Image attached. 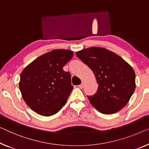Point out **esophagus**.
Returning <instances> with one entry per match:
<instances>
[{
  "label": "esophagus",
  "instance_id": "esophagus-1",
  "mask_svg": "<svg viewBox=\"0 0 149 149\" xmlns=\"http://www.w3.org/2000/svg\"><path fill=\"white\" fill-rule=\"evenodd\" d=\"M78 86H79V88H80V89L83 88H84V82H82V83L80 84V85H79Z\"/></svg>",
  "mask_w": 149,
  "mask_h": 149
}]
</instances>
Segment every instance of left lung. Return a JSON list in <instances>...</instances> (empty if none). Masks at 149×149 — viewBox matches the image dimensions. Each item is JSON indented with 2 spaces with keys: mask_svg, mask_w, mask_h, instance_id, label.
<instances>
[{
  "mask_svg": "<svg viewBox=\"0 0 149 149\" xmlns=\"http://www.w3.org/2000/svg\"><path fill=\"white\" fill-rule=\"evenodd\" d=\"M76 55L92 70L98 84L96 94L88 96L91 104L105 114L123 108L136 88L131 66L115 53L100 47L84 49Z\"/></svg>",
  "mask_w": 149,
  "mask_h": 149,
  "instance_id": "obj_1",
  "label": "left lung"
}]
</instances>
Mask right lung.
<instances>
[{"label":"right lung","mask_w":149,"mask_h":149,"mask_svg":"<svg viewBox=\"0 0 149 149\" xmlns=\"http://www.w3.org/2000/svg\"><path fill=\"white\" fill-rule=\"evenodd\" d=\"M73 56L71 50L54 49L37 57L23 70L19 89L32 110L50 116L66 103L73 86L70 74L63 68Z\"/></svg>","instance_id":"obj_1"}]
</instances>
